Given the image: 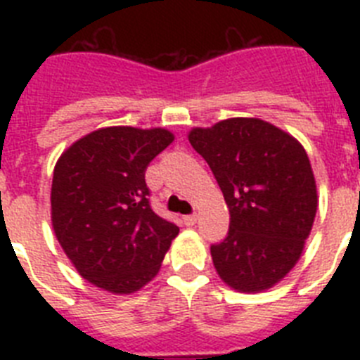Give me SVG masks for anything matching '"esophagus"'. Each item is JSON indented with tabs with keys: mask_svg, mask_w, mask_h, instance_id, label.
<instances>
[{
	"mask_svg": "<svg viewBox=\"0 0 360 360\" xmlns=\"http://www.w3.org/2000/svg\"><path fill=\"white\" fill-rule=\"evenodd\" d=\"M182 219H184V224H186L187 227H193V225L196 224V214H186Z\"/></svg>",
	"mask_w": 360,
	"mask_h": 360,
	"instance_id": "1",
	"label": "esophagus"
}]
</instances>
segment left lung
<instances>
[{
	"mask_svg": "<svg viewBox=\"0 0 360 360\" xmlns=\"http://www.w3.org/2000/svg\"><path fill=\"white\" fill-rule=\"evenodd\" d=\"M189 142L211 167L231 214L227 236L211 245L219 278L240 292L270 288L297 263L316 218L307 151L259 119L196 128Z\"/></svg>",
	"mask_w": 360,
	"mask_h": 360,
	"instance_id": "obj_1",
	"label": "left lung"
}]
</instances>
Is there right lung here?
Wrapping results in <instances>:
<instances>
[{
	"label": "right lung",
	"mask_w": 360,
	"mask_h": 360,
	"mask_svg": "<svg viewBox=\"0 0 360 360\" xmlns=\"http://www.w3.org/2000/svg\"><path fill=\"white\" fill-rule=\"evenodd\" d=\"M173 142L167 129L104 128L56 164L52 224L84 279L113 294L142 288L160 269L178 227L151 209L149 162Z\"/></svg>",
	"instance_id": "obj_1"
}]
</instances>
